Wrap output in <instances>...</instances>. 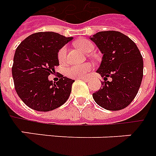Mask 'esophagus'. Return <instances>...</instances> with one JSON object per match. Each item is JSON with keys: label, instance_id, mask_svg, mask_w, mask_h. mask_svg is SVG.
<instances>
[{"label": "esophagus", "instance_id": "34e87169", "mask_svg": "<svg viewBox=\"0 0 156 156\" xmlns=\"http://www.w3.org/2000/svg\"><path fill=\"white\" fill-rule=\"evenodd\" d=\"M79 80H84V81H89V79H87V78H80Z\"/></svg>", "mask_w": 156, "mask_h": 156}]
</instances>
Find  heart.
<instances>
[{"label":"heart","mask_w":156,"mask_h":156,"mask_svg":"<svg viewBox=\"0 0 156 156\" xmlns=\"http://www.w3.org/2000/svg\"><path fill=\"white\" fill-rule=\"evenodd\" d=\"M75 44L78 48H80L85 53H90L94 50L93 43L85 38H80L79 40H77ZM57 59L61 64H64L66 62V47H62L59 49V51L57 52ZM91 68H92V66L90 63L71 66L65 69L64 73L66 76L70 77V78L80 79V78L85 77L88 72L90 71Z\"/></svg>","instance_id":"1"}]
</instances>
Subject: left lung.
Returning a JSON list of instances; mask_svg holds the SVG:
<instances>
[{
  "label": "left lung",
  "mask_w": 156,
  "mask_h": 156,
  "mask_svg": "<svg viewBox=\"0 0 156 156\" xmlns=\"http://www.w3.org/2000/svg\"><path fill=\"white\" fill-rule=\"evenodd\" d=\"M90 39L104 54L97 72L105 81L93 94L94 99L105 109H123L135 99L142 81V56L136 43L118 31H101Z\"/></svg>",
  "instance_id": "1"
}]
</instances>
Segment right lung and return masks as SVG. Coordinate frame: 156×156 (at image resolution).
I'll list each match as a JSON object with an SVG mask.
<instances>
[{"label":"right lung","mask_w":156,"mask_h":156,"mask_svg":"<svg viewBox=\"0 0 156 156\" xmlns=\"http://www.w3.org/2000/svg\"><path fill=\"white\" fill-rule=\"evenodd\" d=\"M72 38L54 32H38L29 35L16 48L12 66L15 89L30 108L48 112L68 99L75 80L59 74V80L52 83L48 76L59 66V49Z\"/></svg>","instance_id":"1"}]
</instances>
